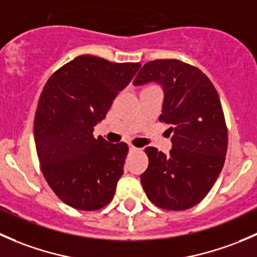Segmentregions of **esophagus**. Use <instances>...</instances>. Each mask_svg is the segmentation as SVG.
<instances>
[{"instance_id":"1","label":"esophagus","mask_w":257,"mask_h":257,"mask_svg":"<svg viewBox=\"0 0 257 257\" xmlns=\"http://www.w3.org/2000/svg\"><path fill=\"white\" fill-rule=\"evenodd\" d=\"M129 150H131V152H138V148L137 147H134L133 144H129Z\"/></svg>"}]
</instances>
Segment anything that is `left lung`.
Wrapping results in <instances>:
<instances>
[{
	"mask_svg": "<svg viewBox=\"0 0 257 257\" xmlns=\"http://www.w3.org/2000/svg\"><path fill=\"white\" fill-rule=\"evenodd\" d=\"M148 82L164 88L159 120L169 124V136H174L168 155L145 148L149 164L142 185L158 208L190 209L208 195L224 167L227 128L219 94L205 73L179 59L145 63L133 83Z\"/></svg>",
	"mask_w": 257,
	"mask_h": 257,
	"instance_id": "1",
	"label": "left lung"
}]
</instances>
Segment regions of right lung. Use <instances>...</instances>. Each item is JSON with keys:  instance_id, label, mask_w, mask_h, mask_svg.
Returning <instances> with one entry per match:
<instances>
[{"instance_id": "1", "label": "right lung", "mask_w": 257, "mask_h": 257, "mask_svg": "<svg viewBox=\"0 0 257 257\" xmlns=\"http://www.w3.org/2000/svg\"><path fill=\"white\" fill-rule=\"evenodd\" d=\"M139 68L83 54L46 83L35 115L36 150L49 188L67 205L93 211L112 201L128 145L93 132Z\"/></svg>"}]
</instances>
